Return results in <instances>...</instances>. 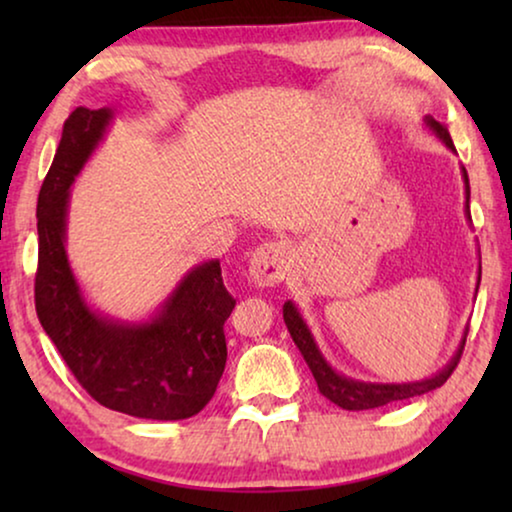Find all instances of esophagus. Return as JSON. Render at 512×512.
<instances>
[{
	"instance_id": "obj_1",
	"label": "esophagus",
	"mask_w": 512,
	"mask_h": 512,
	"mask_svg": "<svg viewBox=\"0 0 512 512\" xmlns=\"http://www.w3.org/2000/svg\"><path fill=\"white\" fill-rule=\"evenodd\" d=\"M291 265V249L286 242H265L251 254L249 277L258 286H275L282 282Z\"/></svg>"
}]
</instances>
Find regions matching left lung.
<instances>
[{
  "label": "left lung",
  "instance_id": "1",
  "mask_svg": "<svg viewBox=\"0 0 512 512\" xmlns=\"http://www.w3.org/2000/svg\"><path fill=\"white\" fill-rule=\"evenodd\" d=\"M426 125L436 132L440 142H443L447 149L457 153L452 144V137L450 132H447L443 125L438 121H433V118H426ZM461 172H464V184H466V214L468 219H471V212H468V198H471V186H468V174L464 167H461ZM284 321H286V328H289L293 342H296V347L300 349V354H303V359L307 361V366H310L314 380H317V387L321 394H324L328 401L340 405L342 410H370V408H380V405H387V403H394V401H405V398H412V396H422V394H429V391L443 387L447 382V377L452 375V370L457 368V363L461 359V352H464V345H466V338L461 340V345L457 349V354L452 356V361L447 363L443 370H438L436 375L429 377V380H422V382H405V384H373V382H359V380H352V377H345L340 373H335V370L328 366L324 356H321L317 342H314L310 328L300 317L298 307L291 303V300H286L284 303Z\"/></svg>",
  "mask_w": 512,
  "mask_h": 512
}]
</instances>
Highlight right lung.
<instances>
[{
	"label": "right lung",
	"instance_id": "right-lung-1",
	"mask_svg": "<svg viewBox=\"0 0 512 512\" xmlns=\"http://www.w3.org/2000/svg\"><path fill=\"white\" fill-rule=\"evenodd\" d=\"M111 116L107 107H76L62 125L37 202L34 305L46 335L97 403L142 419H186L212 401L226 368L223 324L235 298L223 286L221 263L193 268L156 317L125 324L90 310L67 261L69 186L100 144Z\"/></svg>",
	"mask_w": 512,
	"mask_h": 512
}]
</instances>
